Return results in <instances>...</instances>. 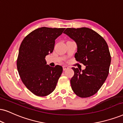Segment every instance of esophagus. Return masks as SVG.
Instances as JSON below:
<instances>
[{
    "label": "esophagus",
    "mask_w": 123,
    "mask_h": 123,
    "mask_svg": "<svg viewBox=\"0 0 123 123\" xmlns=\"http://www.w3.org/2000/svg\"><path fill=\"white\" fill-rule=\"evenodd\" d=\"M68 68H68V67L67 66H63V71L66 70L68 69Z\"/></svg>",
    "instance_id": "34e87169"
}]
</instances>
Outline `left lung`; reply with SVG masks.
<instances>
[{
	"instance_id": "8db88e82",
	"label": "left lung",
	"mask_w": 123,
	"mask_h": 123,
	"mask_svg": "<svg viewBox=\"0 0 123 123\" xmlns=\"http://www.w3.org/2000/svg\"><path fill=\"white\" fill-rule=\"evenodd\" d=\"M63 33L77 45L75 60L86 69L72 68L74 75L70 80L73 91L80 98L95 94L106 80L109 73L111 57L105 40L95 31L88 28H66Z\"/></svg>"
}]
</instances>
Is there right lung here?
<instances>
[{
    "label": "right lung",
    "mask_w": 123,
    "mask_h": 123,
    "mask_svg": "<svg viewBox=\"0 0 123 123\" xmlns=\"http://www.w3.org/2000/svg\"><path fill=\"white\" fill-rule=\"evenodd\" d=\"M65 28L41 27L28 34L20 46L17 68L28 89L35 95L45 96L55 89L62 67L46 65L45 57L53 52L55 40Z\"/></svg>",
    "instance_id": "right-lung-1"
}]
</instances>
